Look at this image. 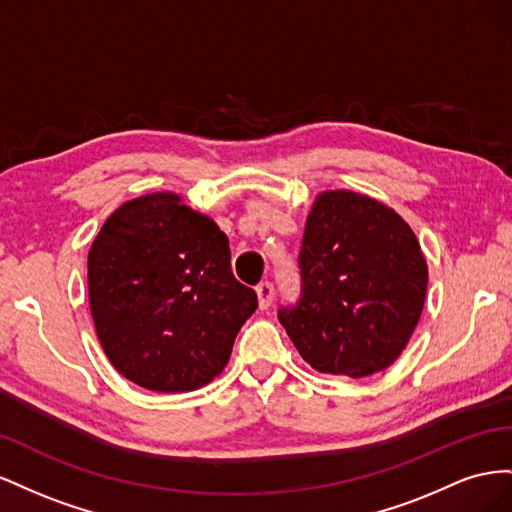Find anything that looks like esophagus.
Listing matches in <instances>:
<instances>
[{
  "label": "esophagus",
  "instance_id": "obj_1",
  "mask_svg": "<svg viewBox=\"0 0 512 512\" xmlns=\"http://www.w3.org/2000/svg\"><path fill=\"white\" fill-rule=\"evenodd\" d=\"M257 298H259V309L266 311L274 300V285L272 283H259L257 285Z\"/></svg>",
  "mask_w": 512,
  "mask_h": 512
}]
</instances>
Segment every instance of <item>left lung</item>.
I'll use <instances>...</instances> for the list:
<instances>
[{
	"mask_svg": "<svg viewBox=\"0 0 512 512\" xmlns=\"http://www.w3.org/2000/svg\"><path fill=\"white\" fill-rule=\"evenodd\" d=\"M302 296L279 311L300 356L319 373L369 377L410 343L429 270L412 227L386 203L324 191L306 218Z\"/></svg>",
	"mask_w": 512,
	"mask_h": 512,
	"instance_id": "1",
	"label": "left lung"
}]
</instances>
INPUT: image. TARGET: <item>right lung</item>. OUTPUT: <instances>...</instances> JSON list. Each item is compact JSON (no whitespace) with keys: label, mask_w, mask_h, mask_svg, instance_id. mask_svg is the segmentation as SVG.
Here are the masks:
<instances>
[{"label":"right lung","mask_w":512,"mask_h":512,"mask_svg":"<svg viewBox=\"0 0 512 512\" xmlns=\"http://www.w3.org/2000/svg\"><path fill=\"white\" fill-rule=\"evenodd\" d=\"M96 337L130 382L188 392L227 367L257 309L236 281L225 233L180 195L150 193L115 210L87 255Z\"/></svg>","instance_id":"1"}]
</instances>
